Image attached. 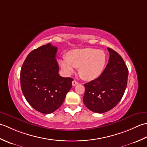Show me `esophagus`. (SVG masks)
Returning a JSON list of instances; mask_svg holds the SVG:
<instances>
[{"mask_svg": "<svg viewBox=\"0 0 147 147\" xmlns=\"http://www.w3.org/2000/svg\"><path fill=\"white\" fill-rule=\"evenodd\" d=\"M78 82H76V80H73V82H72V85H73V86H76V85H78Z\"/></svg>", "mask_w": 147, "mask_h": 147, "instance_id": "1", "label": "esophagus"}]
</instances>
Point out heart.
Segmentation results:
<instances>
[{
  "label": "heart",
  "mask_w": 147,
  "mask_h": 147,
  "mask_svg": "<svg viewBox=\"0 0 147 147\" xmlns=\"http://www.w3.org/2000/svg\"><path fill=\"white\" fill-rule=\"evenodd\" d=\"M106 61L107 56L102 50L78 49L68 52L67 58L62 57L59 60V65L67 74L73 73L74 67L78 68L80 76L83 80L90 81L102 74Z\"/></svg>",
  "instance_id": "b5f03b06"
}]
</instances>
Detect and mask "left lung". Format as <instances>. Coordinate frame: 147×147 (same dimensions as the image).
<instances>
[{
  "instance_id": "1",
  "label": "left lung",
  "mask_w": 147,
  "mask_h": 147,
  "mask_svg": "<svg viewBox=\"0 0 147 147\" xmlns=\"http://www.w3.org/2000/svg\"><path fill=\"white\" fill-rule=\"evenodd\" d=\"M109 62L97 78L86 83L83 103L89 110L104 113L120 102L126 88L128 69L121 56L111 48Z\"/></svg>"
}]
</instances>
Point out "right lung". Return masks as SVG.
Returning <instances> with one entry per match:
<instances>
[{"instance_id":"add662e5","label":"right lung","mask_w":147,"mask_h":147,"mask_svg":"<svg viewBox=\"0 0 147 147\" xmlns=\"http://www.w3.org/2000/svg\"><path fill=\"white\" fill-rule=\"evenodd\" d=\"M57 51L51 43L40 47L28 55L21 69L22 92L30 105L43 114L60 107L72 87L73 78L59 74Z\"/></svg>"}]
</instances>
